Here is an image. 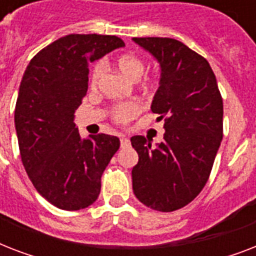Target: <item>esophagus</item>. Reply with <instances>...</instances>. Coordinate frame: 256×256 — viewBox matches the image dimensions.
Returning a JSON list of instances; mask_svg holds the SVG:
<instances>
[{
  "label": "esophagus",
  "instance_id": "34e87169",
  "mask_svg": "<svg viewBox=\"0 0 256 256\" xmlns=\"http://www.w3.org/2000/svg\"><path fill=\"white\" fill-rule=\"evenodd\" d=\"M128 144V138H126L124 136H120V146H122V148H126Z\"/></svg>",
  "mask_w": 256,
  "mask_h": 256
}]
</instances>
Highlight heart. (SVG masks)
Returning a JSON list of instances; mask_svg holds the SVG:
<instances>
[{"mask_svg": "<svg viewBox=\"0 0 256 256\" xmlns=\"http://www.w3.org/2000/svg\"><path fill=\"white\" fill-rule=\"evenodd\" d=\"M116 68L120 73L124 74L126 77L136 80L142 76L144 70V64L138 56L136 54H122L116 58ZM104 64L96 62L92 68V76H90V88L94 90L100 86L102 78H104ZM140 112V106L136 100H128V102H120L116 104L112 110V116L114 122L120 124H124L130 122L132 118H136Z\"/></svg>", "mask_w": 256, "mask_h": 256, "instance_id": "heart-1", "label": "heart"}]
</instances>
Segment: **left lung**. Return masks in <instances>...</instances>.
Listing matches in <instances>:
<instances>
[{"instance_id":"8db88e82","label":"left lung","mask_w":256,"mask_h":256,"mask_svg":"<svg viewBox=\"0 0 256 256\" xmlns=\"http://www.w3.org/2000/svg\"><path fill=\"white\" fill-rule=\"evenodd\" d=\"M160 65L152 104L164 120V142L132 136L140 156L132 190L152 210L171 212L194 200L208 180L223 136V100L210 64L174 38H132Z\"/></svg>"}]
</instances>
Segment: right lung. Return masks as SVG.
<instances>
[{
  "mask_svg": "<svg viewBox=\"0 0 256 256\" xmlns=\"http://www.w3.org/2000/svg\"><path fill=\"white\" fill-rule=\"evenodd\" d=\"M120 46L116 36L69 34L38 52L22 77L14 112L21 160L36 190L61 210L96 202L120 148L108 134L82 140L73 120L88 92V64Z\"/></svg>",
  "mask_w": 256,
  "mask_h": 256,
  "instance_id": "1",
  "label": "right lung"
}]
</instances>
